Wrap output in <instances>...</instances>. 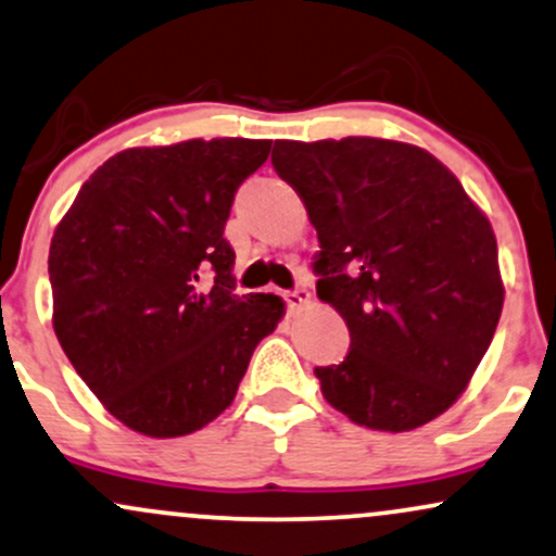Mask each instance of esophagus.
I'll list each match as a JSON object with an SVG mask.
<instances>
[{"label": "esophagus", "instance_id": "esophagus-1", "mask_svg": "<svg viewBox=\"0 0 556 556\" xmlns=\"http://www.w3.org/2000/svg\"><path fill=\"white\" fill-rule=\"evenodd\" d=\"M286 304H289V312L291 315H299V312L306 309V306L312 304V293L306 289H296V291H286L283 293Z\"/></svg>", "mask_w": 556, "mask_h": 556}]
</instances>
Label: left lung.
Masks as SVG:
<instances>
[{
	"instance_id": "8db88e82",
	"label": "left lung",
	"mask_w": 556,
	"mask_h": 556,
	"mask_svg": "<svg viewBox=\"0 0 556 556\" xmlns=\"http://www.w3.org/2000/svg\"><path fill=\"white\" fill-rule=\"evenodd\" d=\"M270 161L317 228L319 302L351 332L349 356L315 369L325 401L377 432H410L445 414L505 302L484 211L410 142L276 140Z\"/></svg>"
}]
</instances>
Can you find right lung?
<instances>
[{
	"mask_svg": "<svg viewBox=\"0 0 556 556\" xmlns=\"http://www.w3.org/2000/svg\"><path fill=\"white\" fill-rule=\"evenodd\" d=\"M270 140L127 148L98 166L49 250L54 332L114 419L155 440L207 427L237 397L257 343L286 315L237 296L224 239L233 194Z\"/></svg>",
	"mask_w": 556,
	"mask_h": 556,
	"instance_id": "right-lung-1",
	"label": "right lung"
}]
</instances>
